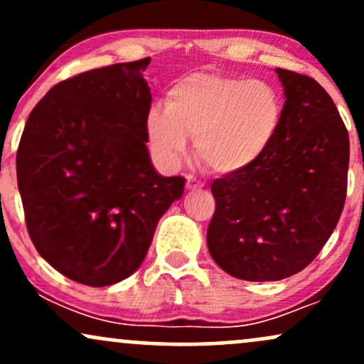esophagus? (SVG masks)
<instances>
[{"label": "esophagus", "mask_w": 364, "mask_h": 364, "mask_svg": "<svg viewBox=\"0 0 364 364\" xmlns=\"http://www.w3.org/2000/svg\"><path fill=\"white\" fill-rule=\"evenodd\" d=\"M202 186H203V181H200L198 178L188 174V176H186V188H188V190H200Z\"/></svg>", "instance_id": "esophagus-1"}]
</instances>
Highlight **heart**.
<instances>
[{"label": "heart", "instance_id": "1", "mask_svg": "<svg viewBox=\"0 0 364 364\" xmlns=\"http://www.w3.org/2000/svg\"><path fill=\"white\" fill-rule=\"evenodd\" d=\"M282 121L281 94L270 82L223 73H193L174 83L168 109L147 119L150 147L176 166L186 152V135L210 169L240 173L272 145Z\"/></svg>", "mask_w": 364, "mask_h": 364}]
</instances>
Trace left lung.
<instances>
[{
  "mask_svg": "<svg viewBox=\"0 0 364 364\" xmlns=\"http://www.w3.org/2000/svg\"><path fill=\"white\" fill-rule=\"evenodd\" d=\"M286 102L277 135L255 164L212 183L208 252L236 279L281 281L315 260L348 191L349 133L308 75L277 68Z\"/></svg>",
  "mask_w": 364,
  "mask_h": 364,
  "instance_id": "left-lung-1",
  "label": "left lung"
}]
</instances>
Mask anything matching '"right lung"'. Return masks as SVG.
Instances as JSON below:
<instances>
[{"label":"right lung","mask_w":364,"mask_h":364,"mask_svg":"<svg viewBox=\"0 0 364 364\" xmlns=\"http://www.w3.org/2000/svg\"><path fill=\"white\" fill-rule=\"evenodd\" d=\"M150 58L75 75L25 123L16 179L41 257L85 286H111L144 262L157 223L185 190L150 164Z\"/></svg>","instance_id":"1"}]
</instances>
